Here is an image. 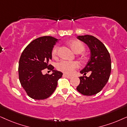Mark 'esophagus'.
<instances>
[{"instance_id":"esophagus-1","label":"esophagus","mask_w":127,"mask_h":127,"mask_svg":"<svg viewBox=\"0 0 127 127\" xmlns=\"http://www.w3.org/2000/svg\"><path fill=\"white\" fill-rule=\"evenodd\" d=\"M63 76H64V77H67V78H71L72 77V76H71V75H69L65 74H64Z\"/></svg>"}]
</instances>
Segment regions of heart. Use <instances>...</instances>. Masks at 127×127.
<instances>
[{
	"label": "heart",
	"mask_w": 127,
	"mask_h": 127,
	"mask_svg": "<svg viewBox=\"0 0 127 127\" xmlns=\"http://www.w3.org/2000/svg\"><path fill=\"white\" fill-rule=\"evenodd\" d=\"M69 46L71 47L72 50L75 53L78 54L83 52L85 49V46L84 44L81 41L74 40L70 41L68 43ZM59 46L57 45L54 46L52 50V54L53 58H56L58 56ZM79 64L77 62H71V61L62 60L57 63L56 67L60 71L63 72L65 74H72L76 68H78Z\"/></svg>",
	"instance_id": "heart-1"
}]
</instances>
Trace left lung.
Wrapping results in <instances>:
<instances>
[{"label":"left lung","instance_id":"1","mask_svg":"<svg viewBox=\"0 0 127 127\" xmlns=\"http://www.w3.org/2000/svg\"><path fill=\"white\" fill-rule=\"evenodd\" d=\"M78 39L83 41L90 50V58L86 66L80 71L86 75L91 71V75L80 77V83L77 90L84 95H93L101 91L108 82L111 70V61L108 51L98 38L90 35L78 36Z\"/></svg>","mask_w":127,"mask_h":127}]
</instances>
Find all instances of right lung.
I'll list each match as a JSON object with an SVG mask.
<instances>
[{
  "mask_svg": "<svg viewBox=\"0 0 127 127\" xmlns=\"http://www.w3.org/2000/svg\"><path fill=\"white\" fill-rule=\"evenodd\" d=\"M58 39L43 36L34 40L27 46L21 54L19 63V77L27 94L34 99L49 97L57 87L62 72L54 70L49 64L52 50ZM52 70V75L42 74L45 68Z\"/></svg>",
  "mask_w": 127,
  "mask_h": 127,
  "instance_id": "obj_1",
  "label": "right lung"
}]
</instances>
